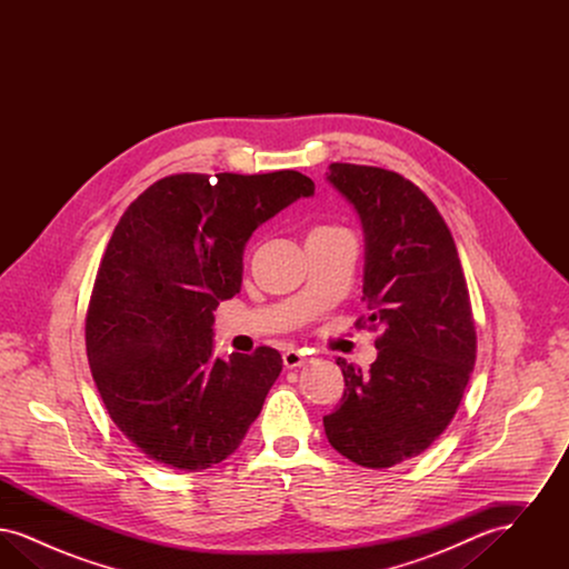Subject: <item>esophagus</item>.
Returning <instances> with one entry per match:
<instances>
[{
	"instance_id": "esophagus-1",
	"label": "esophagus",
	"mask_w": 569,
	"mask_h": 569,
	"mask_svg": "<svg viewBox=\"0 0 569 569\" xmlns=\"http://www.w3.org/2000/svg\"><path fill=\"white\" fill-rule=\"evenodd\" d=\"M305 362H307V356L298 352V350H288V352L283 353V367L286 369H297V367H302Z\"/></svg>"
}]
</instances>
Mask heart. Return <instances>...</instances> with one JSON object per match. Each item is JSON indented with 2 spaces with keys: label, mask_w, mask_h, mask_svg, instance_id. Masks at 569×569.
Returning <instances> with one entry per match:
<instances>
[{
  "label": "heart",
  "mask_w": 569,
  "mask_h": 569,
  "mask_svg": "<svg viewBox=\"0 0 569 569\" xmlns=\"http://www.w3.org/2000/svg\"><path fill=\"white\" fill-rule=\"evenodd\" d=\"M322 230H330V226H320V228H313L311 232H322Z\"/></svg>",
  "instance_id": "obj_1"
}]
</instances>
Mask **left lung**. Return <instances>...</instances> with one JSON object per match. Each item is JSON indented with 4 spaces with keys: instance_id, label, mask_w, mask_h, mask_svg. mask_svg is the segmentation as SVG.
I'll return each instance as SVG.
<instances>
[{
    "instance_id": "1",
    "label": "left lung",
    "mask_w": 569,
    "mask_h": 569,
    "mask_svg": "<svg viewBox=\"0 0 569 569\" xmlns=\"http://www.w3.org/2000/svg\"><path fill=\"white\" fill-rule=\"evenodd\" d=\"M326 179L365 232L362 300L379 330L369 371L337 358L346 390L325 416L330 446L369 469L422 455L452 422L476 362V326L455 239L427 193L376 166L330 163Z\"/></svg>"
}]
</instances>
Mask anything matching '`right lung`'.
Returning <instances> with one entry per match:
<instances>
[{
	"instance_id": "right-lung-1",
	"label": "right lung",
	"mask_w": 569,
	"mask_h": 569,
	"mask_svg": "<svg viewBox=\"0 0 569 569\" xmlns=\"http://www.w3.org/2000/svg\"><path fill=\"white\" fill-rule=\"evenodd\" d=\"M316 186L297 170L170 174L114 226L84 318L91 376L112 422L163 467L228 459L258 418L281 356H213V311L243 281L251 232Z\"/></svg>"
}]
</instances>
